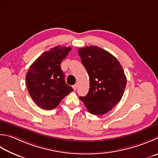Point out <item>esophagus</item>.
<instances>
[{"instance_id":"obj_1","label":"esophagus","mask_w":158,"mask_h":158,"mask_svg":"<svg viewBox=\"0 0 158 158\" xmlns=\"http://www.w3.org/2000/svg\"><path fill=\"white\" fill-rule=\"evenodd\" d=\"M77 86H78V85H77V83H76V84H75V85H73V88L74 90H76V89H77Z\"/></svg>"}]
</instances>
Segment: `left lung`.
Segmentation results:
<instances>
[{
	"instance_id": "8db88e82",
	"label": "left lung",
	"mask_w": 158,
	"mask_h": 158,
	"mask_svg": "<svg viewBox=\"0 0 158 158\" xmlns=\"http://www.w3.org/2000/svg\"><path fill=\"white\" fill-rule=\"evenodd\" d=\"M78 54L89 79L88 93L79 98L89 113L103 115L121 100L127 84L124 70L114 55L98 46L79 48Z\"/></svg>"
}]
</instances>
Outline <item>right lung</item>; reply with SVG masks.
<instances>
[{
	"instance_id": "right-lung-1",
	"label": "right lung",
	"mask_w": 158,
	"mask_h": 158,
	"mask_svg": "<svg viewBox=\"0 0 158 158\" xmlns=\"http://www.w3.org/2000/svg\"><path fill=\"white\" fill-rule=\"evenodd\" d=\"M71 51V47L57 46L43 52L31 65L26 75L28 92L37 106L51 110L73 90L67 85L61 69V62Z\"/></svg>"
}]
</instances>
